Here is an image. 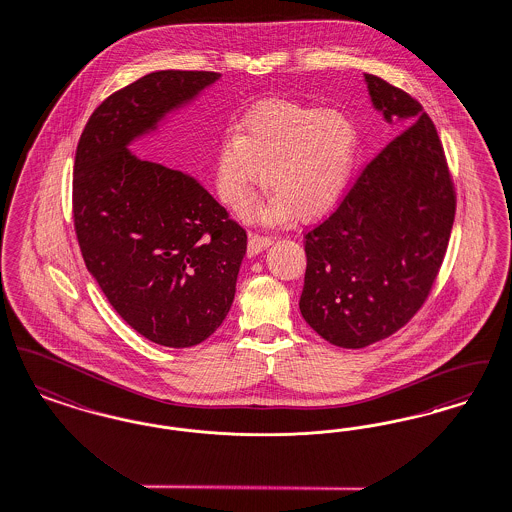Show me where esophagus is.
I'll return each mask as SVG.
<instances>
[{"mask_svg":"<svg viewBox=\"0 0 512 512\" xmlns=\"http://www.w3.org/2000/svg\"><path fill=\"white\" fill-rule=\"evenodd\" d=\"M269 244H271L269 237L252 233V235L248 237V254H250V256H256V254H260L262 250H266Z\"/></svg>","mask_w":512,"mask_h":512,"instance_id":"1","label":"esophagus"}]
</instances>
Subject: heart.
<instances>
[{
  "label": "heart",
  "instance_id": "b5f03b06",
  "mask_svg": "<svg viewBox=\"0 0 512 512\" xmlns=\"http://www.w3.org/2000/svg\"><path fill=\"white\" fill-rule=\"evenodd\" d=\"M356 154L358 131L343 111L271 100L244 115L241 133L223 138L217 190L233 212L244 214L268 177L269 221L293 214L316 219L343 196Z\"/></svg>",
  "mask_w": 512,
  "mask_h": 512
}]
</instances>
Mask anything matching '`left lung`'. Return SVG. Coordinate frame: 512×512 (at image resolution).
<instances>
[{
  "label": "left lung",
  "mask_w": 512,
  "mask_h": 512,
  "mask_svg": "<svg viewBox=\"0 0 512 512\" xmlns=\"http://www.w3.org/2000/svg\"><path fill=\"white\" fill-rule=\"evenodd\" d=\"M374 108L401 125L339 208L306 233L300 314L331 345L362 349L422 308L455 221V187L441 140L422 106L366 75Z\"/></svg>",
  "instance_id": "left-lung-1"
}]
</instances>
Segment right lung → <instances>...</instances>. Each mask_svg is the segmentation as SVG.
<instances>
[{
    "label": "right lung",
    "mask_w": 512,
    "mask_h": 512,
    "mask_svg": "<svg viewBox=\"0 0 512 512\" xmlns=\"http://www.w3.org/2000/svg\"><path fill=\"white\" fill-rule=\"evenodd\" d=\"M156 71L90 115L73 179L82 258L109 304L142 337L173 349L223 323L246 254V231L194 177L140 160L129 146L219 79Z\"/></svg>",
    "instance_id": "1"
}]
</instances>
